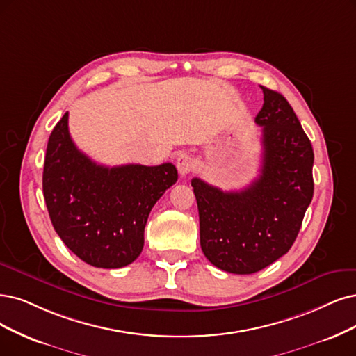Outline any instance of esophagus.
Returning <instances> with one entry per match:
<instances>
[{"label": "esophagus", "mask_w": 356, "mask_h": 356, "mask_svg": "<svg viewBox=\"0 0 356 356\" xmlns=\"http://www.w3.org/2000/svg\"><path fill=\"white\" fill-rule=\"evenodd\" d=\"M176 167L179 170L180 176H188L193 168V163H192L191 155L188 152H180L176 156Z\"/></svg>", "instance_id": "esophagus-1"}]
</instances>
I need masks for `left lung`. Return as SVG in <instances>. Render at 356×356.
Masks as SVG:
<instances>
[{"mask_svg":"<svg viewBox=\"0 0 356 356\" xmlns=\"http://www.w3.org/2000/svg\"><path fill=\"white\" fill-rule=\"evenodd\" d=\"M264 104L259 176L239 192L192 179L201 248L207 259L233 274L268 267L292 248L314 195L312 145L287 99L261 86Z\"/></svg>","mask_w":356,"mask_h":356,"instance_id":"1","label":"left lung"}]
</instances>
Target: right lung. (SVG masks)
Listing matches in <instances>:
<instances>
[{
	"instance_id": "obj_1",
	"label": "right lung",
	"mask_w": 356,
	"mask_h": 356,
	"mask_svg": "<svg viewBox=\"0 0 356 356\" xmlns=\"http://www.w3.org/2000/svg\"><path fill=\"white\" fill-rule=\"evenodd\" d=\"M177 181L171 163L107 167L79 151L69 113L52 129L44 163V198L60 239L98 268H120L142 252L155 202Z\"/></svg>"
}]
</instances>
